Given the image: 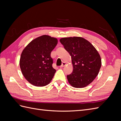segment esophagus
<instances>
[{
	"label": "esophagus",
	"instance_id": "1",
	"mask_svg": "<svg viewBox=\"0 0 121 121\" xmlns=\"http://www.w3.org/2000/svg\"><path fill=\"white\" fill-rule=\"evenodd\" d=\"M65 65H66V63H65V62H63V63H62V65L60 66V68H63L64 66H65Z\"/></svg>",
	"mask_w": 121,
	"mask_h": 121
}]
</instances>
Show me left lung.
I'll use <instances>...</instances> for the list:
<instances>
[{
  "instance_id": "obj_1",
  "label": "left lung",
  "mask_w": 121,
  "mask_h": 121,
  "mask_svg": "<svg viewBox=\"0 0 121 121\" xmlns=\"http://www.w3.org/2000/svg\"><path fill=\"white\" fill-rule=\"evenodd\" d=\"M60 41L72 57L73 71L67 76L69 83L75 88L88 86L99 72V54L92 44L82 37L62 38Z\"/></svg>"
}]
</instances>
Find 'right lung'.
Instances as JSON below:
<instances>
[{
	"label": "right lung",
	"mask_w": 121,
	"mask_h": 121,
	"mask_svg": "<svg viewBox=\"0 0 121 121\" xmlns=\"http://www.w3.org/2000/svg\"><path fill=\"white\" fill-rule=\"evenodd\" d=\"M57 39L42 35L33 40L22 52L20 66L25 79L33 85L45 86L51 82L56 70L52 67L51 52Z\"/></svg>",
	"instance_id": "right-lung-1"
}]
</instances>
